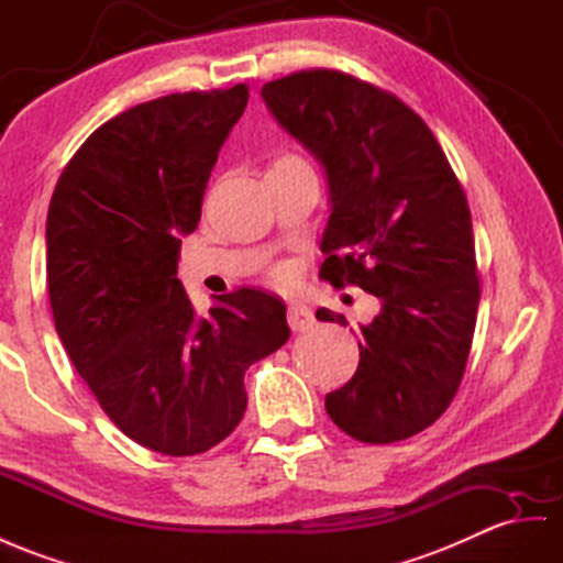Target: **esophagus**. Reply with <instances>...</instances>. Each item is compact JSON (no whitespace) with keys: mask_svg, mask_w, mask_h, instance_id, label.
Wrapping results in <instances>:
<instances>
[{"mask_svg":"<svg viewBox=\"0 0 563 563\" xmlns=\"http://www.w3.org/2000/svg\"><path fill=\"white\" fill-rule=\"evenodd\" d=\"M287 323L295 330V333H305L313 325V311L301 305V301H290V307H287Z\"/></svg>","mask_w":563,"mask_h":563,"instance_id":"1","label":"esophagus"}]
</instances>
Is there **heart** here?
Instances as JSON below:
<instances>
[{
    "mask_svg": "<svg viewBox=\"0 0 563 563\" xmlns=\"http://www.w3.org/2000/svg\"><path fill=\"white\" fill-rule=\"evenodd\" d=\"M292 164H305V162H301V158H299V156H295V154H283V156H278V158H276V162H273V166H271V168H278V166H292ZM276 276H278V280H287V273H285V271H278Z\"/></svg>",
    "mask_w": 563,
    "mask_h": 563,
    "instance_id": "1",
    "label": "heart"
}]
</instances>
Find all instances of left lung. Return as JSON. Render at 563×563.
<instances>
[{
    "label": "left lung",
    "mask_w": 563,
    "mask_h": 563,
    "mask_svg": "<svg viewBox=\"0 0 563 563\" xmlns=\"http://www.w3.org/2000/svg\"><path fill=\"white\" fill-rule=\"evenodd\" d=\"M262 97L325 168L321 278L383 301L325 411L358 442L407 440L450 407L468 362L481 280L464 187L419 113L376 85L311 68ZM316 319L347 325L330 309Z\"/></svg>",
    "instance_id": "obj_1"
}]
</instances>
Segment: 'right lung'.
<instances>
[{
    "label": "right lung",
    "instance_id": "1",
    "mask_svg": "<svg viewBox=\"0 0 563 563\" xmlns=\"http://www.w3.org/2000/svg\"><path fill=\"white\" fill-rule=\"evenodd\" d=\"M250 90L178 92L99 125L47 213L54 325L99 407L152 452L192 456L247 409L244 371L290 338L283 299L254 287L197 316L178 276L211 168Z\"/></svg>",
    "mask_w": 563,
    "mask_h": 563
}]
</instances>
